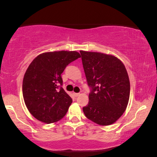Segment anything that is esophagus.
Returning <instances> with one entry per match:
<instances>
[{
  "mask_svg": "<svg viewBox=\"0 0 157 157\" xmlns=\"http://www.w3.org/2000/svg\"><path fill=\"white\" fill-rule=\"evenodd\" d=\"M74 95H75V97H77L80 95V93H74Z\"/></svg>",
  "mask_w": 157,
  "mask_h": 157,
  "instance_id": "esophagus-1",
  "label": "esophagus"
}]
</instances>
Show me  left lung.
I'll return each mask as SVG.
<instances>
[{
	"instance_id": "1",
	"label": "left lung",
	"mask_w": 157,
	"mask_h": 157,
	"mask_svg": "<svg viewBox=\"0 0 157 157\" xmlns=\"http://www.w3.org/2000/svg\"><path fill=\"white\" fill-rule=\"evenodd\" d=\"M91 88L89 101L82 108L89 120L100 125L114 123L125 112L130 96V81L122 61L113 55L80 51Z\"/></svg>"
}]
</instances>
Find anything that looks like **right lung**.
<instances>
[{"mask_svg": "<svg viewBox=\"0 0 157 157\" xmlns=\"http://www.w3.org/2000/svg\"><path fill=\"white\" fill-rule=\"evenodd\" d=\"M80 57L77 52H46L34 59L23 80V96L29 111L46 123L59 121L67 113L72 99L62 88L61 74Z\"/></svg>", "mask_w": 157, "mask_h": 157, "instance_id": "obj_1", "label": "right lung"}]
</instances>
